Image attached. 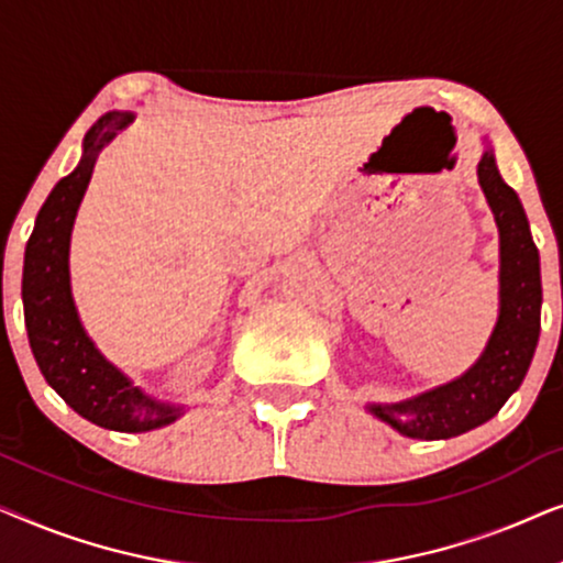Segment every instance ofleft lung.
<instances>
[{
	"label": "left lung",
	"instance_id": "left-lung-1",
	"mask_svg": "<svg viewBox=\"0 0 563 563\" xmlns=\"http://www.w3.org/2000/svg\"><path fill=\"white\" fill-rule=\"evenodd\" d=\"M476 176L499 228L497 325L482 356L459 379L402 402L368 405L382 422L418 441H443L495 418L526 379L541 333V258L526 210L499 176L492 148L482 153Z\"/></svg>",
	"mask_w": 563,
	"mask_h": 563
}]
</instances>
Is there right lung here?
Listing matches in <instances>:
<instances>
[{
	"label": "right lung",
	"mask_w": 563,
	"mask_h": 563,
	"mask_svg": "<svg viewBox=\"0 0 563 563\" xmlns=\"http://www.w3.org/2000/svg\"><path fill=\"white\" fill-rule=\"evenodd\" d=\"M133 120V112L114 110L89 128L79 166L53 187L37 212L22 268L25 328L45 382L81 418L120 433L164 428L184 412V407L161 402L141 387H133V382L97 351L84 333L68 284V241L97 156Z\"/></svg>",
	"instance_id": "obj_1"
}]
</instances>
